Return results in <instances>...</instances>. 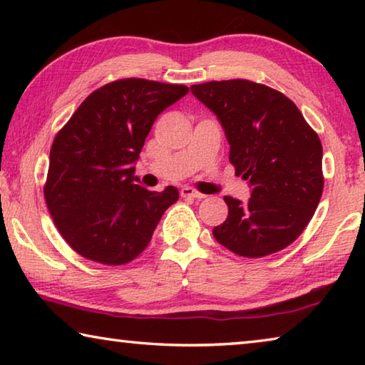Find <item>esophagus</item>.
Returning <instances> with one entry per match:
<instances>
[{
  "mask_svg": "<svg viewBox=\"0 0 365 365\" xmlns=\"http://www.w3.org/2000/svg\"><path fill=\"white\" fill-rule=\"evenodd\" d=\"M180 195L183 197H195V200H202V197H205V195L200 193V191L195 190V188H191V187H183L180 190Z\"/></svg>",
  "mask_w": 365,
  "mask_h": 365,
  "instance_id": "obj_1",
  "label": "esophagus"
}]
</instances>
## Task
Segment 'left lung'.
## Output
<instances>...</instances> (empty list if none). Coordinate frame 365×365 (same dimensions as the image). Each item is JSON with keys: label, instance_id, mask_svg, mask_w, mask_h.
<instances>
[{"label": "left lung", "instance_id": "obj_1", "mask_svg": "<svg viewBox=\"0 0 365 365\" xmlns=\"http://www.w3.org/2000/svg\"><path fill=\"white\" fill-rule=\"evenodd\" d=\"M217 115L230 163L252 188L248 202L225 196L228 215L212 235L243 257H264L292 245L316 212L324 190L322 143L296 104L251 80L191 85Z\"/></svg>", "mask_w": 365, "mask_h": 365}]
</instances>
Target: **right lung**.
Instances as JSON below:
<instances>
[{
    "label": "right lung",
    "instance_id": "obj_1",
    "mask_svg": "<svg viewBox=\"0 0 365 365\" xmlns=\"http://www.w3.org/2000/svg\"><path fill=\"white\" fill-rule=\"evenodd\" d=\"M188 86L120 78L95 90L54 137L45 201L80 256L104 265L133 261L151 242L178 190L137 185L133 163L156 117Z\"/></svg>",
    "mask_w": 365,
    "mask_h": 365
}]
</instances>
